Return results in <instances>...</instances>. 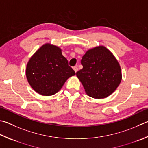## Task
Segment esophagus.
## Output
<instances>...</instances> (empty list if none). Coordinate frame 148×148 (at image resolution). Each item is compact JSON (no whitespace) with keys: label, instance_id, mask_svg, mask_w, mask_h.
Masks as SVG:
<instances>
[{"label":"esophagus","instance_id":"34e87169","mask_svg":"<svg viewBox=\"0 0 148 148\" xmlns=\"http://www.w3.org/2000/svg\"><path fill=\"white\" fill-rule=\"evenodd\" d=\"M73 69L74 70L75 72H77V71H78V68H77V66H74V67H73Z\"/></svg>","mask_w":148,"mask_h":148}]
</instances>
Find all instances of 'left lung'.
Masks as SVG:
<instances>
[{"mask_svg":"<svg viewBox=\"0 0 148 148\" xmlns=\"http://www.w3.org/2000/svg\"><path fill=\"white\" fill-rule=\"evenodd\" d=\"M83 69L76 72L87 95L94 98H106L119 87L122 72L113 54L105 47L88 50L81 60Z\"/></svg>","mask_w":148,"mask_h":148,"instance_id":"8db88e82","label":"left lung"}]
</instances>
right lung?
I'll return each mask as SVG.
<instances>
[{
  "mask_svg": "<svg viewBox=\"0 0 148 148\" xmlns=\"http://www.w3.org/2000/svg\"><path fill=\"white\" fill-rule=\"evenodd\" d=\"M26 74L32 88L43 96L58 92L69 77L76 72L69 65L60 48L45 44L29 59Z\"/></svg>",
  "mask_w": 148,
  "mask_h": 148,
  "instance_id": "1",
  "label": "right lung"
}]
</instances>
